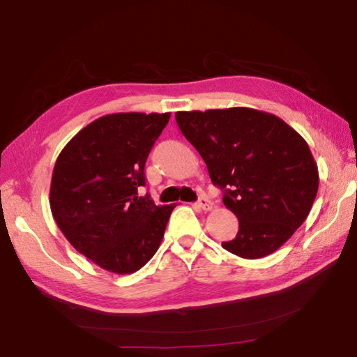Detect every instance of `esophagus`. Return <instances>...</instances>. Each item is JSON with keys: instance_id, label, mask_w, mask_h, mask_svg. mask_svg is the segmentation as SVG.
Masks as SVG:
<instances>
[{"instance_id": "esophagus-1", "label": "esophagus", "mask_w": 357, "mask_h": 357, "mask_svg": "<svg viewBox=\"0 0 357 357\" xmlns=\"http://www.w3.org/2000/svg\"><path fill=\"white\" fill-rule=\"evenodd\" d=\"M197 206L200 208L202 211H211L214 208V203L209 200L208 197H204V195H202L200 198H198V202H197Z\"/></svg>"}]
</instances>
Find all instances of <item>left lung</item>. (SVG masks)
<instances>
[{"label": "left lung", "mask_w": 357, "mask_h": 357, "mask_svg": "<svg viewBox=\"0 0 357 357\" xmlns=\"http://www.w3.org/2000/svg\"><path fill=\"white\" fill-rule=\"evenodd\" d=\"M174 116L239 220L236 238L222 243L223 249L247 259L280 249L307 219L318 192L307 142L279 116L249 107Z\"/></svg>", "instance_id": "obj_1"}]
</instances>
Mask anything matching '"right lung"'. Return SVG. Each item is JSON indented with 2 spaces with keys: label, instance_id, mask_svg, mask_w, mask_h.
<instances>
[{
  "label": "right lung",
  "instance_id": "1",
  "mask_svg": "<svg viewBox=\"0 0 357 357\" xmlns=\"http://www.w3.org/2000/svg\"><path fill=\"white\" fill-rule=\"evenodd\" d=\"M172 113H113L94 119L59 153L50 209L72 247L102 269L132 274L159 249L174 204L138 195L144 164Z\"/></svg>",
  "mask_w": 357,
  "mask_h": 357
}]
</instances>
